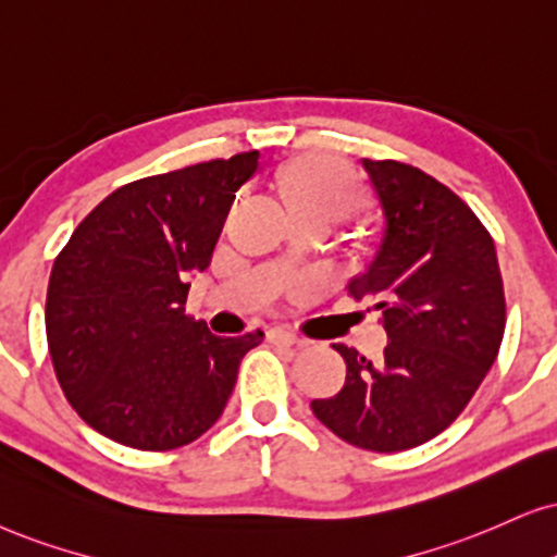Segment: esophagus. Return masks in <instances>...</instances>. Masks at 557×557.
<instances>
[{
    "label": "esophagus",
    "mask_w": 557,
    "mask_h": 557,
    "mask_svg": "<svg viewBox=\"0 0 557 557\" xmlns=\"http://www.w3.org/2000/svg\"><path fill=\"white\" fill-rule=\"evenodd\" d=\"M267 339L272 344H280V347H302V344H306L300 336H295L293 331L287 329H270L267 331Z\"/></svg>",
    "instance_id": "esophagus-1"
}]
</instances>
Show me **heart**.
I'll return each instance as SVG.
<instances>
[{"mask_svg":"<svg viewBox=\"0 0 557 557\" xmlns=\"http://www.w3.org/2000/svg\"><path fill=\"white\" fill-rule=\"evenodd\" d=\"M283 195L295 215H313L329 226L362 206V187L342 164L323 153H302L285 166Z\"/></svg>","mask_w":557,"mask_h":557,"instance_id":"1","label":"heart"}]
</instances>
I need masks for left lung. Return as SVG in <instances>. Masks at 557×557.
<instances>
[{"label": "left lung", "mask_w": 557, "mask_h": 557, "mask_svg": "<svg viewBox=\"0 0 557 557\" xmlns=\"http://www.w3.org/2000/svg\"><path fill=\"white\" fill-rule=\"evenodd\" d=\"M380 213L372 255L349 283L388 331L383 360L334 344L347 383L315 419L349 445L400 453L460 417L494 364L506 326L496 246L466 200L404 161L362 159Z\"/></svg>", "instance_id": "8db88e82"}]
</instances>
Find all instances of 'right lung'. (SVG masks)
I'll return each instance as SVG.
<instances>
[{"label": "right lung", "instance_id": "add662e5", "mask_svg": "<svg viewBox=\"0 0 557 557\" xmlns=\"http://www.w3.org/2000/svg\"><path fill=\"white\" fill-rule=\"evenodd\" d=\"M259 151L200 161L117 187L55 257L46 336L63 396L91 429L164 453L206 434L226 408L259 329L215 336L185 313L234 193Z\"/></svg>", "mask_w": 557, "mask_h": 557}]
</instances>
